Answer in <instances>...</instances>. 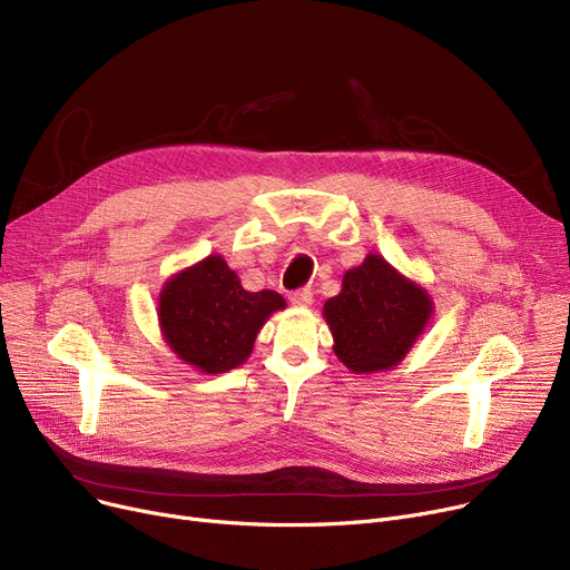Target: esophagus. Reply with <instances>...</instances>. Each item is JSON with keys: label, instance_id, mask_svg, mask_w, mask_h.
I'll return each mask as SVG.
<instances>
[{"label": "esophagus", "instance_id": "esophagus-1", "mask_svg": "<svg viewBox=\"0 0 570 570\" xmlns=\"http://www.w3.org/2000/svg\"><path fill=\"white\" fill-rule=\"evenodd\" d=\"M288 301H291L293 305L307 307V305H312V301H314V293H312V288H297V291L288 293Z\"/></svg>", "mask_w": 570, "mask_h": 570}]
</instances>
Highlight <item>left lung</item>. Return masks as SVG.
I'll list each match as a JSON object with an SVG mask.
<instances>
[{"label":"left lung","instance_id":"1","mask_svg":"<svg viewBox=\"0 0 570 570\" xmlns=\"http://www.w3.org/2000/svg\"><path fill=\"white\" fill-rule=\"evenodd\" d=\"M340 361L357 372L395 367L423 333L432 314L430 295L376 254L348 269L342 293L323 307Z\"/></svg>","mask_w":570,"mask_h":570}]
</instances>
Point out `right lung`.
I'll return each instance as SVG.
<instances>
[{
  "mask_svg": "<svg viewBox=\"0 0 570 570\" xmlns=\"http://www.w3.org/2000/svg\"><path fill=\"white\" fill-rule=\"evenodd\" d=\"M282 307L279 293L245 291L222 256H207L166 284L159 321L185 363L222 374L247 361L265 318Z\"/></svg>",
  "mask_w": 570,
  "mask_h": 570,
  "instance_id": "add662e5",
  "label": "right lung"
}]
</instances>
